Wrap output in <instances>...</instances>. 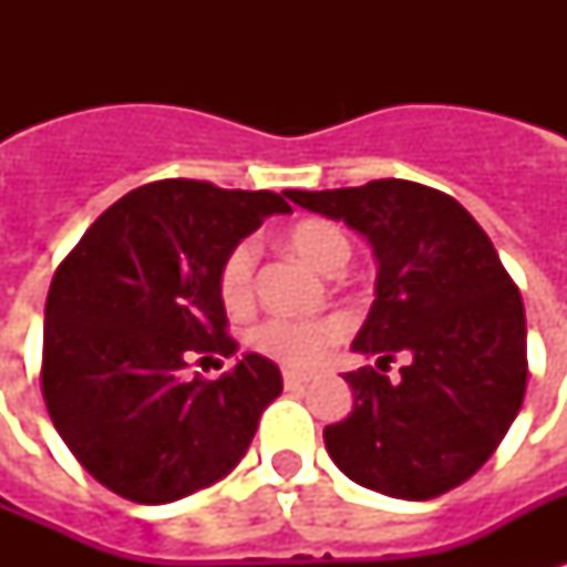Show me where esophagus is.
Here are the masks:
<instances>
[{"mask_svg":"<svg viewBox=\"0 0 567 567\" xmlns=\"http://www.w3.org/2000/svg\"><path fill=\"white\" fill-rule=\"evenodd\" d=\"M282 379H285V388H300V385H306L311 377L309 373H300V371H285Z\"/></svg>","mask_w":567,"mask_h":567,"instance_id":"obj_1","label":"esophagus"}]
</instances>
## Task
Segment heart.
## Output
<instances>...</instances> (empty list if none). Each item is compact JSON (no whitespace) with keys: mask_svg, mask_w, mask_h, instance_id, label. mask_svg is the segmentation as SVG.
I'll list each match as a JSON object with an SVG mask.
<instances>
[{"mask_svg":"<svg viewBox=\"0 0 567 567\" xmlns=\"http://www.w3.org/2000/svg\"><path fill=\"white\" fill-rule=\"evenodd\" d=\"M282 240L293 256L309 261L320 274H336L350 258V240L344 229L329 220L293 223ZM252 291H256V249L247 240H240L223 256L220 270H217V293L226 309L240 311L249 306ZM341 332H344V323L338 318H267L249 329V344L288 368H311L336 344Z\"/></svg>","mask_w":567,"mask_h":567,"instance_id":"1","label":"heart"}]
</instances>
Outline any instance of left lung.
<instances>
[{
    "mask_svg": "<svg viewBox=\"0 0 567 567\" xmlns=\"http://www.w3.org/2000/svg\"><path fill=\"white\" fill-rule=\"evenodd\" d=\"M285 196L371 240L377 300L353 350L379 355V368L405 355L396 382L373 368L344 373L355 403L323 430L332 462L400 501L471 480L527 391L524 302L488 235L453 196L417 182Z\"/></svg>",
    "mask_w": 567,
    "mask_h": 567,
    "instance_id": "1",
    "label": "left lung"
}]
</instances>
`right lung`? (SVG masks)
<instances>
[{
	"label": "right lung",
	"instance_id": "add662e5",
	"mask_svg": "<svg viewBox=\"0 0 567 567\" xmlns=\"http://www.w3.org/2000/svg\"><path fill=\"white\" fill-rule=\"evenodd\" d=\"M291 205L274 190L164 179L102 212L49 285L40 388L87 474L132 503L179 501L238 465L282 394L270 359L220 379L185 377L231 355L217 270L235 244Z\"/></svg>",
	"mask_w": 567,
	"mask_h": 567
}]
</instances>
